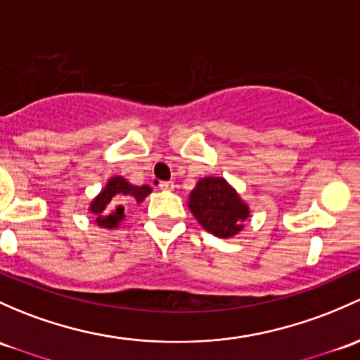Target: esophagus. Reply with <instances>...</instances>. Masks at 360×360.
Returning a JSON list of instances; mask_svg holds the SVG:
<instances>
[{
	"mask_svg": "<svg viewBox=\"0 0 360 360\" xmlns=\"http://www.w3.org/2000/svg\"><path fill=\"white\" fill-rule=\"evenodd\" d=\"M158 186H160V190H165V191H172L174 190V183H172V181H162V183L158 184Z\"/></svg>",
	"mask_w": 360,
	"mask_h": 360,
	"instance_id": "obj_1",
	"label": "esophagus"
}]
</instances>
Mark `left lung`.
<instances>
[{"mask_svg": "<svg viewBox=\"0 0 360 360\" xmlns=\"http://www.w3.org/2000/svg\"><path fill=\"white\" fill-rule=\"evenodd\" d=\"M188 207L202 228L217 238H233L250 215L248 205L224 177L200 179L190 193Z\"/></svg>", "mask_w": 360, "mask_h": 360, "instance_id": "left-lung-1", "label": "left lung"}]
</instances>
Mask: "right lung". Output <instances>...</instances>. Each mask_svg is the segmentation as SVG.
<instances>
[{
	"mask_svg": "<svg viewBox=\"0 0 360 360\" xmlns=\"http://www.w3.org/2000/svg\"><path fill=\"white\" fill-rule=\"evenodd\" d=\"M151 193V188L143 184V186H134L129 181L120 176H113L108 179L107 186L100 191V195L91 202L89 212L96 215V224L100 228L113 229L119 228L120 221H124V205L126 202L136 200L141 203Z\"/></svg>",
	"mask_w": 360,
	"mask_h": 360,
	"instance_id": "add662e5",
	"label": "right lung"
}]
</instances>
